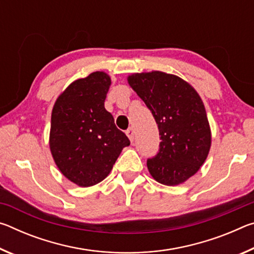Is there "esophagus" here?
Returning a JSON list of instances; mask_svg holds the SVG:
<instances>
[{
	"label": "esophagus",
	"mask_w": 254,
	"mask_h": 254,
	"mask_svg": "<svg viewBox=\"0 0 254 254\" xmlns=\"http://www.w3.org/2000/svg\"><path fill=\"white\" fill-rule=\"evenodd\" d=\"M126 133L128 136V139H130L131 142H133V141H134V130H133V127H128Z\"/></svg>",
	"instance_id": "1"
}]
</instances>
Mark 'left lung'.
Wrapping results in <instances>:
<instances>
[{"label": "left lung", "instance_id": "8db88e82", "mask_svg": "<svg viewBox=\"0 0 254 254\" xmlns=\"http://www.w3.org/2000/svg\"><path fill=\"white\" fill-rule=\"evenodd\" d=\"M128 84L151 111L160 143L147 160L158 183L175 186L195 175L207 158L210 130L203 102L179 77L162 71L133 74Z\"/></svg>", "mask_w": 254, "mask_h": 254}]
</instances>
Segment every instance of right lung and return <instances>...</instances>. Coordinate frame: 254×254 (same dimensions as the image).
Listing matches in <instances>:
<instances>
[{"label":"right lung","mask_w":254,"mask_h":254,"mask_svg":"<svg viewBox=\"0 0 254 254\" xmlns=\"http://www.w3.org/2000/svg\"><path fill=\"white\" fill-rule=\"evenodd\" d=\"M110 85L105 72H92L68 86L53 109L51 153L63 175L81 187L106 178L122 149L130 145L104 107Z\"/></svg>","instance_id":"right-lung-1"}]
</instances>
